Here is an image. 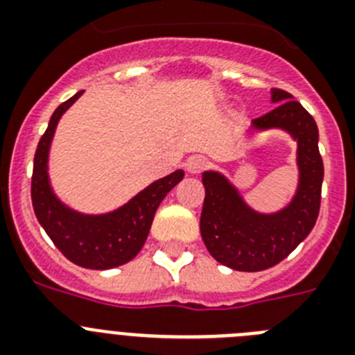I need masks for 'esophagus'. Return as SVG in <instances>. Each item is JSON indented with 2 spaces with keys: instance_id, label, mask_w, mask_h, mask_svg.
<instances>
[{
  "instance_id": "esophagus-1",
  "label": "esophagus",
  "mask_w": 355,
  "mask_h": 355,
  "mask_svg": "<svg viewBox=\"0 0 355 355\" xmlns=\"http://www.w3.org/2000/svg\"><path fill=\"white\" fill-rule=\"evenodd\" d=\"M187 172L188 174L195 175V174H200V172L206 168V160H204L202 156H190L187 160Z\"/></svg>"
}]
</instances>
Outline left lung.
<instances>
[{"instance_id":"left-lung-1","label":"left lung","mask_w":355,"mask_h":355,"mask_svg":"<svg viewBox=\"0 0 355 355\" xmlns=\"http://www.w3.org/2000/svg\"><path fill=\"white\" fill-rule=\"evenodd\" d=\"M271 112L252 121V130H284L297 142L299 183L294 197L276 213H259L222 172L206 171L200 234L207 252L236 271H264L291 255L317 222L324 164L318 128L310 112L287 91L271 89Z\"/></svg>"}]
</instances>
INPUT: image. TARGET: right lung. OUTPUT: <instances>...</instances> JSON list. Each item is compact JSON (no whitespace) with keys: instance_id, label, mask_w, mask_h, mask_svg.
Returning a JSON list of instances; mask_svg holds the SVG:
<instances>
[{"instance_id":"right-lung-1","label":"right lung","mask_w":355,"mask_h":355,"mask_svg":"<svg viewBox=\"0 0 355 355\" xmlns=\"http://www.w3.org/2000/svg\"><path fill=\"white\" fill-rule=\"evenodd\" d=\"M84 91L61 103L51 116L38 142L31 178V200L37 220L56 248L70 262L86 269H112L126 264L141 252L153 218L165 195L184 178L175 171L155 181L118 209L103 214H84L58 199L49 180V151L61 116Z\"/></svg>"}]
</instances>
